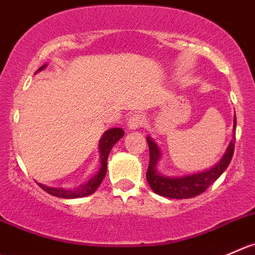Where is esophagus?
<instances>
[{
  "label": "esophagus",
  "instance_id": "1",
  "mask_svg": "<svg viewBox=\"0 0 255 255\" xmlns=\"http://www.w3.org/2000/svg\"><path fill=\"white\" fill-rule=\"evenodd\" d=\"M145 123V120L143 116L140 115H133L128 118L127 126L129 129H138V128L143 127V125Z\"/></svg>",
  "mask_w": 255,
  "mask_h": 255
}]
</instances>
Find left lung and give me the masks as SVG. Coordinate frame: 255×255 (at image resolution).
Segmentation results:
<instances>
[{"label": "left lung", "mask_w": 255, "mask_h": 255, "mask_svg": "<svg viewBox=\"0 0 255 255\" xmlns=\"http://www.w3.org/2000/svg\"><path fill=\"white\" fill-rule=\"evenodd\" d=\"M236 127L237 118L234 117L233 126V139L229 143L226 153L222 159L214 165L213 168L204 172L194 173V174L183 175V177H165L157 170V163L160 158V150L157 143L150 137H147L148 145H149V165H148L147 177L148 183L154 193L162 197L175 199H187L199 196L206 192L207 188L213 184L222 175V173L227 169L231 163L234 153V140H236Z\"/></svg>", "instance_id": "8db88e82"}]
</instances>
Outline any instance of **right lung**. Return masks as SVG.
<instances>
[{
    "label": "right lung",
    "mask_w": 255,
    "mask_h": 255,
    "mask_svg": "<svg viewBox=\"0 0 255 255\" xmlns=\"http://www.w3.org/2000/svg\"><path fill=\"white\" fill-rule=\"evenodd\" d=\"M47 65L42 66L37 70V72L44 70ZM36 72V73H37ZM125 135V130L122 128H111V129L106 130L103 133L102 138L100 140V155H101V168L95 175H92L90 180L85 184L80 185V187L75 188V189H66V188H54V187H48V185L41 184V183H37L44 192H47L48 194L54 197H58V198H65V199H73V198H82V197H87L90 194L95 193L96 189L100 187L101 182L103 180V178L106 177V173H107V159L108 154H110L111 149H112L113 145L121 139V138Z\"/></svg>",
    "instance_id": "1"
}]
</instances>
